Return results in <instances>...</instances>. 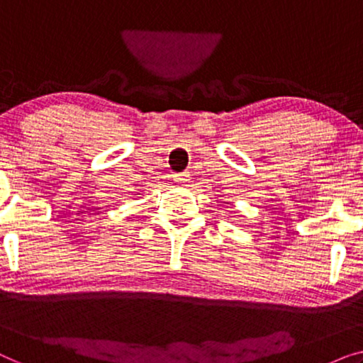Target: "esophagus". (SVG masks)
Returning a JSON list of instances; mask_svg holds the SVG:
<instances>
[{"instance_id": "34e87169", "label": "esophagus", "mask_w": 363, "mask_h": 363, "mask_svg": "<svg viewBox=\"0 0 363 363\" xmlns=\"http://www.w3.org/2000/svg\"><path fill=\"white\" fill-rule=\"evenodd\" d=\"M190 180H191V177L188 175V173H178V175H175L177 185H180V186H188Z\"/></svg>"}]
</instances>
